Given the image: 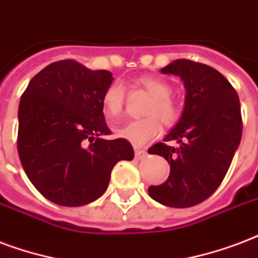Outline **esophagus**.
Here are the masks:
<instances>
[{"instance_id": "34e87169", "label": "esophagus", "mask_w": 258, "mask_h": 258, "mask_svg": "<svg viewBox=\"0 0 258 258\" xmlns=\"http://www.w3.org/2000/svg\"><path fill=\"white\" fill-rule=\"evenodd\" d=\"M147 153L142 149H135V158L137 160H143V158H146Z\"/></svg>"}]
</instances>
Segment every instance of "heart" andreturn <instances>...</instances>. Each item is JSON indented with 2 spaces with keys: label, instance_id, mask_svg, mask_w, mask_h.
I'll return each mask as SVG.
<instances>
[{
  "label": "heart",
  "instance_id": "heart-1",
  "mask_svg": "<svg viewBox=\"0 0 258 258\" xmlns=\"http://www.w3.org/2000/svg\"><path fill=\"white\" fill-rule=\"evenodd\" d=\"M135 88L146 92L150 98L143 109L145 117L131 120L115 130L116 135L134 146H145L160 137L161 121L165 127H173L180 120V107L172 98V86L158 77L142 76L135 82ZM105 115L115 120L121 115L125 105V90L123 84L113 82L103 94Z\"/></svg>",
  "mask_w": 258,
  "mask_h": 258
}]
</instances>
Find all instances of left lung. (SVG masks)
I'll use <instances>...</instances> for the list:
<instances>
[{
	"mask_svg": "<svg viewBox=\"0 0 258 258\" xmlns=\"http://www.w3.org/2000/svg\"><path fill=\"white\" fill-rule=\"evenodd\" d=\"M161 73L184 81L185 108L165 138V142L176 141L178 147L160 142L147 150L170 165L168 180L151 185L149 195L168 207H192L218 189L238 149L242 137L239 97L221 73L204 63L176 59Z\"/></svg>",
	"mask_w": 258,
	"mask_h": 258,
	"instance_id": "8db88e82",
	"label": "left lung"
}]
</instances>
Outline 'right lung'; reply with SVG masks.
I'll use <instances>...</instances> for the list:
<instances>
[{
  "label": "right lung",
  "instance_id": "obj_1",
  "mask_svg": "<svg viewBox=\"0 0 258 258\" xmlns=\"http://www.w3.org/2000/svg\"><path fill=\"white\" fill-rule=\"evenodd\" d=\"M112 81L108 70L64 59L37 73L21 96L20 161L29 181L52 203H92L107 190L113 166L134 158L128 141L103 138L111 134L103 94Z\"/></svg>",
  "mask_w": 258,
  "mask_h": 258
}]
</instances>
